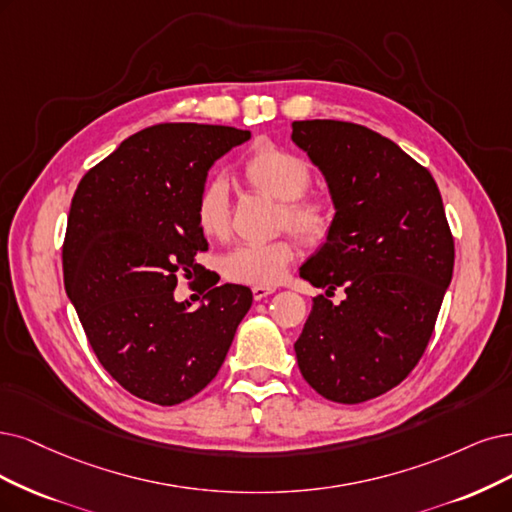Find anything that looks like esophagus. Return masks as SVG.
<instances>
[{"label": "esophagus", "mask_w": 512, "mask_h": 512, "mask_svg": "<svg viewBox=\"0 0 512 512\" xmlns=\"http://www.w3.org/2000/svg\"><path fill=\"white\" fill-rule=\"evenodd\" d=\"M274 291H276L274 287H253V297L259 301V299H263V297L272 295Z\"/></svg>", "instance_id": "1"}]
</instances>
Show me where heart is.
I'll use <instances>...</instances> for the list:
<instances>
[{"label":"heart","mask_w":512,"mask_h":512,"mask_svg":"<svg viewBox=\"0 0 512 512\" xmlns=\"http://www.w3.org/2000/svg\"><path fill=\"white\" fill-rule=\"evenodd\" d=\"M240 175L251 187L280 200L278 225L289 227L306 244H325L335 230V204L331 198L308 192L312 166L306 158L272 141H259L240 162ZM194 217L208 238L230 232L232 206L223 181H206L194 198ZM297 257L291 236L270 242H244L223 257V274L253 287H274Z\"/></svg>","instance_id":"b5f03b06"}]
</instances>
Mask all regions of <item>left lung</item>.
<instances>
[{"label":"left lung","mask_w":512,"mask_h":512,"mask_svg":"<svg viewBox=\"0 0 512 512\" xmlns=\"http://www.w3.org/2000/svg\"><path fill=\"white\" fill-rule=\"evenodd\" d=\"M323 170L335 230L299 276L314 299L295 342L304 380L333 403L375 399L420 363L451 282L453 236L437 181L394 141L339 120L293 122ZM342 286V305L328 299Z\"/></svg>","instance_id":"1"}]
</instances>
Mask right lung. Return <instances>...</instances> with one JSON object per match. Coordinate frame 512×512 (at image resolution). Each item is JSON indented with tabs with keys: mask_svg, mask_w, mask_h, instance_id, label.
I'll return each instance as SVG.
<instances>
[{
	"mask_svg": "<svg viewBox=\"0 0 512 512\" xmlns=\"http://www.w3.org/2000/svg\"><path fill=\"white\" fill-rule=\"evenodd\" d=\"M249 139L234 126H149L75 189L65 291L99 363L143 401L179 405L211 384L253 304L249 287H215V274L196 261L208 242L194 217L208 168ZM179 277H196L207 293L198 311L174 301Z\"/></svg>",
	"mask_w": 512,
	"mask_h": 512,
	"instance_id": "obj_1",
	"label": "right lung"
}]
</instances>
